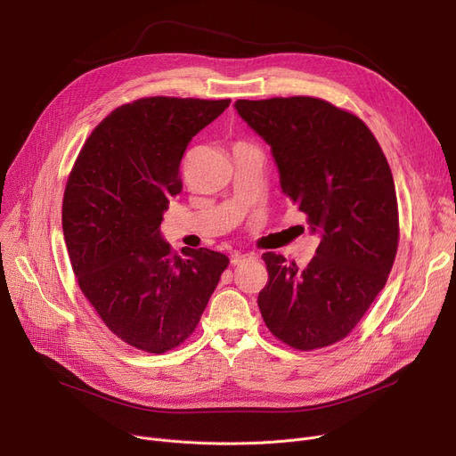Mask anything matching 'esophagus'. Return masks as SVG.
Wrapping results in <instances>:
<instances>
[{
    "mask_svg": "<svg viewBox=\"0 0 456 456\" xmlns=\"http://www.w3.org/2000/svg\"><path fill=\"white\" fill-rule=\"evenodd\" d=\"M251 258H255L253 255H240V253H234L232 256H231V262L234 266H242V265H246V262H249Z\"/></svg>",
    "mask_w": 456,
    "mask_h": 456,
    "instance_id": "esophagus-1",
    "label": "esophagus"
}]
</instances>
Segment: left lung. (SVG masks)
Here are the masks:
<instances>
[{"mask_svg":"<svg viewBox=\"0 0 456 456\" xmlns=\"http://www.w3.org/2000/svg\"><path fill=\"white\" fill-rule=\"evenodd\" d=\"M234 107L270 143L282 191L322 234L305 268L262 255L270 281L258 294L260 314L294 349L337 344L385 289L395 260L399 210L388 160L361 118L325 100L292 95Z\"/></svg>","mask_w":456,"mask_h":456,"instance_id":"8db88e82","label":"left lung"}]
</instances>
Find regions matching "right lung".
<instances>
[{
	"mask_svg": "<svg viewBox=\"0 0 456 456\" xmlns=\"http://www.w3.org/2000/svg\"><path fill=\"white\" fill-rule=\"evenodd\" d=\"M229 103L166 95L126 103L90 133L69 172L62 231L77 284L116 337L140 351L181 346L229 266L207 248L181 256L160 236L190 140Z\"/></svg>",
	"mask_w": 456,
	"mask_h": 456,
	"instance_id": "add662e5",
	"label": "right lung"
}]
</instances>
